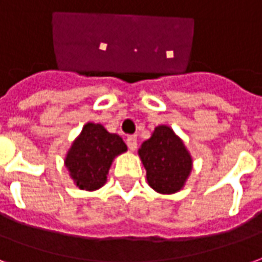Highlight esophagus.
<instances>
[{"mask_svg":"<svg viewBox=\"0 0 262 262\" xmlns=\"http://www.w3.org/2000/svg\"><path fill=\"white\" fill-rule=\"evenodd\" d=\"M127 145L131 150L137 149V145H138V139H137V135H129L127 138Z\"/></svg>","mask_w":262,"mask_h":262,"instance_id":"1","label":"esophagus"}]
</instances>
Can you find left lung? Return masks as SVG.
<instances>
[{
	"label": "left lung",
	"mask_w": 262,
	"mask_h": 262,
	"mask_svg": "<svg viewBox=\"0 0 262 262\" xmlns=\"http://www.w3.org/2000/svg\"><path fill=\"white\" fill-rule=\"evenodd\" d=\"M146 180L159 194H174L184 188L192 170V156L184 141L169 125H158L138 149Z\"/></svg>",
	"instance_id": "left-lung-1"
}]
</instances>
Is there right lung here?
Returning a JSON list of instances; mask_svg holds the SVG:
<instances>
[{"label": "right lung", "mask_w": 262, "mask_h": 262, "mask_svg": "<svg viewBox=\"0 0 262 262\" xmlns=\"http://www.w3.org/2000/svg\"><path fill=\"white\" fill-rule=\"evenodd\" d=\"M124 152L127 145L120 135L102 124L86 123L67 150L64 165L76 187L96 191L106 184L113 160Z\"/></svg>", "instance_id": "1"}]
</instances>
